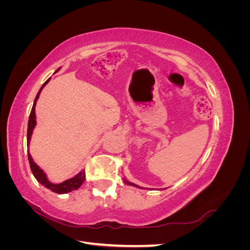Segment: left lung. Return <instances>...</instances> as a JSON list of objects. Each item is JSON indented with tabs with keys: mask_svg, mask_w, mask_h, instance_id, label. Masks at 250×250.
<instances>
[{
	"mask_svg": "<svg viewBox=\"0 0 250 250\" xmlns=\"http://www.w3.org/2000/svg\"><path fill=\"white\" fill-rule=\"evenodd\" d=\"M126 184H128V185H130V186H134V187H137V188H140L139 186H137V185H134V184H132V183H129V181H127V180H124Z\"/></svg>",
	"mask_w": 250,
	"mask_h": 250,
	"instance_id": "obj_1",
	"label": "left lung"
}]
</instances>
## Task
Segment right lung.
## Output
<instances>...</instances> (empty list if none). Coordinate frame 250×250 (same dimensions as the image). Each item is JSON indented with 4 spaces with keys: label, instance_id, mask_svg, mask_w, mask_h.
<instances>
[{
    "label": "right lung",
    "instance_id": "add662e5",
    "mask_svg": "<svg viewBox=\"0 0 250 250\" xmlns=\"http://www.w3.org/2000/svg\"><path fill=\"white\" fill-rule=\"evenodd\" d=\"M49 80H50V78L43 83L42 86L40 89L39 94L36 95L34 103H33V106H32V109H31V112H30L29 122H28V131H27L28 146H29V143H30V139H31L33 128L35 127V124H36V120H35V105H36V101L40 98V94L42 92V89L49 82ZM28 160H29V164H30V168H31V171L33 173L34 177L36 178V180L39 181V183L41 185H42L43 187H46L47 188H49V190H51L52 192H55L57 194H65V193H69L71 191L77 190V188H79L81 187V185L83 184V181H84V179H85V171H81L75 177H73L71 179H67V180L63 181V183H62V184L54 185V184L50 183V181L47 178V176H46V174H44V172L39 167V166H37L33 162L32 157H31V155H30V153H28Z\"/></svg>",
    "mask_w": 250,
    "mask_h": 250
}]
</instances>
